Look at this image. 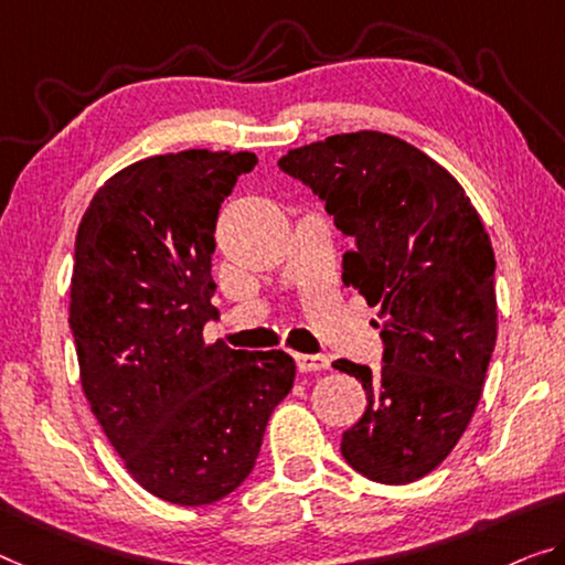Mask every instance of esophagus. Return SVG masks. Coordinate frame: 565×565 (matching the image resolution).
Returning a JSON list of instances; mask_svg holds the SVG:
<instances>
[{"label": "esophagus", "mask_w": 565, "mask_h": 565, "mask_svg": "<svg viewBox=\"0 0 565 565\" xmlns=\"http://www.w3.org/2000/svg\"><path fill=\"white\" fill-rule=\"evenodd\" d=\"M295 366H298V371H302V373H316V371H326L328 366H331V361L320 353H316V355L295 353Z\"/></svg>", "instance_id": "34e87169"}]
</instances>
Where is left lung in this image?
Masks as SVG:
<instances>
[{"label": "left lung", "instance_id": "left-lung-1", "mask_svg": "<svg viewBox=\"0 0 565 565\" xmlns=\"http://www.w3.org/2000/svg\"><path fill=\"white\" fill-rule=\"evenodd\" d=\"M353 237L343 282L379 308L384 366L338 359L366 412L341 455L373 482L406 484L452 452L480 402L494 338V253L480 214L449 171L402 138L359 131L277 161Z\"/></svg>", "mask_w": 565, "mask_h": 565}]
</instances>
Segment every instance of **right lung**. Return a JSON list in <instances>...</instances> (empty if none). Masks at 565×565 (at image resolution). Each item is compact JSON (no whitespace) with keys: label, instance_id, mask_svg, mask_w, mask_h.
I'll return each instance as SVG.
<instances>
[{"label":"right lung","instance_id":"1","mask_svg":"<svg viewBox=\"0 0 565 565\" xmlns=\"http://www.w3.org/2000/svg\"><path fill=\"white\" fill-rule=\"evenodd\" d=\"M257 156L192 149L118 171L75 237L71 331L83 392L134 480L173 505H212L253 472L292 388L285 351L204 343L222 202Z\"/></svg>","mask_w":565,"mask_h":565}]
</instances>
